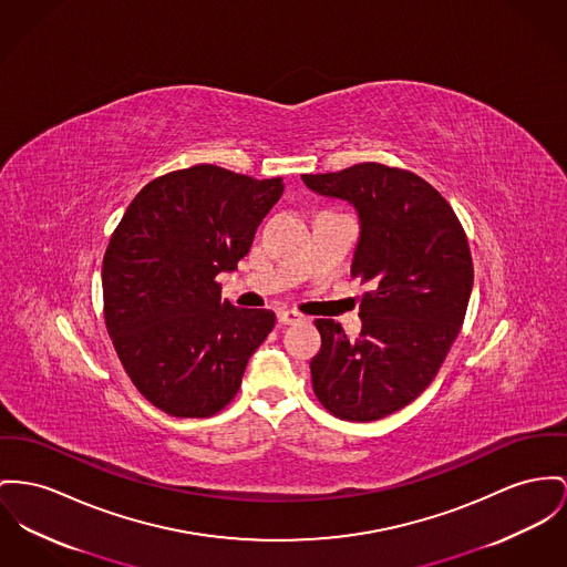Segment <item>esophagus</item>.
I'll return each mask as SVG.
<instances>
[{
	"mask_svg": "<svg viewBox=\"0 0 567 567\" xmlns=\"http://www.w3.org/2000/svg\"><path fill=\"white\" fill-rule=\"evenodd\" d=\"M277 320L281 324H295V322H301L302 316L299 311H295V309H279L277 311Z\"/></svg>",
	"mask_w": 567,
	"mask_h": 567,
	"instance_id": "1",
	"label": "esophagus"
}]
</instances>
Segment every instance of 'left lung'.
<instances>
[{"label": "left lung", "mask_w": 567, "mask_h": 567, "mask_svg": "<svg viewBox=\"0 0 567 567\" xmlns=\"http://www.w3.org/2000/svg\"><path fill=\"white\" fill-rule=\"evenodd\" d=\"M302 183L354 206L350 275L370 284L357 340L336 320H316L313 393L340 419L377 421L425 391L457 338L473 290L468 240L447 199L413 172L359 163Z\"/></svg>", "instance_id": "1"}]
</instances>
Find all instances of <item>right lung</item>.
<instances>
[{
	"label": "right lung",
	"instance_id": "1",
	"mask_svg": "<svg viewBox=\"0 0 567 567\" xmlns=\"http://www.w3.org/2000/svg\"><path fill=\"white\" fill-rule=\"evenodd\" d=\"M281 178L193 165L148 183L103 258L105 324L140 393L174 416H210L236 395L249 357L275 327L270 309L221 299Z\"/></svg>",
	"mask_w": 567,
	"mask_h": 567
}]
</instances>
